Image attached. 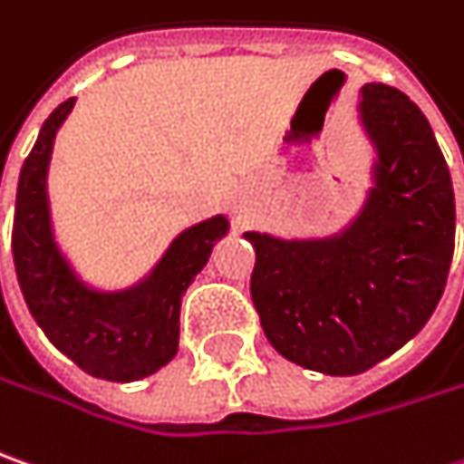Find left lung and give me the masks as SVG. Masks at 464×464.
Returning a JSON list of instances; mask_svg holds the SVG:
<instances>
[{
	"label": "left lung",
	"instance_id": "left-lung-1",
	"mask_svg": "<svg viewBox=\"0 0 464 464\" xmlns=\"http://www.w3.org/2000/svg\"><path fill=\"white\" fill-rule=\"evenodd\" d=\"M360 96L379 161L353 224L324 240L245 232L256 247L250 297L271 347L329 376L362 373L418 334L454 253L452 177L426 114L383 82Z\"/></svg>",
	"mask_w": 464,
	"mask_h": 464
}]
</instances>
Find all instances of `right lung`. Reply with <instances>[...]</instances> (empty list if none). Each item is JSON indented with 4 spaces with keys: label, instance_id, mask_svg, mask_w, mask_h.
<instances>
[{
    "label": "right lung",
    "instance_id": "obj_1",
    "mask_svg": "<svg viewBox=\"0 0 464 464\" xmlns=\"http://www.w3.org/2000/svg\"><path fill=\"white\" fill-rule=\"evenodd\" d=\"M72 106L75 99H67L49 114L20 169L12 224L14 271L28 311L59 353L96 379L138 382L177 355L182 295L229 221L211 217L185 229L151 274L128 290L88 287L57 247L46 198L54 138Z\"/></svg>",
    "mask_w": 464,
    "mask_h": 464
}]
</instances>
